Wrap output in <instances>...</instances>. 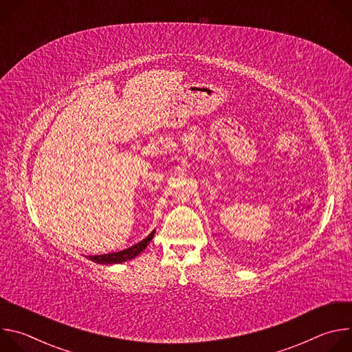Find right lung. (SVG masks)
Listing matches in <instances>:
<instances>
[{
    "instance_id": "1",
    "label": "right lung",
    "mask_w": 352,
    "mask_h": 352,
    "mask_svg": "<svg viewBox=\"0 0 352 352\" xmlns=\"http://www.w3.org/2000/svg\"><path fill=\"white\" fill-rule=\"evenodd\" d=\"M156 230H153L150 232L144 239H142L140 242L135 243L131 248H126L124 250H120V252H114V254H107V255H94V256H89V259L94 263L98 265H114V263H122L126 261H131L133 258H136L142 250L148 245V242L153 239Z\"/></svg>"
}]
</instances>
